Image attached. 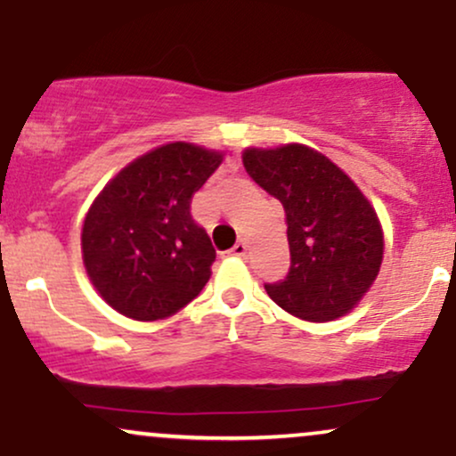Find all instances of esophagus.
<instances>
[{
  "label": "esophagus",
  "mask_w": 456,
  "mask_h": 456,
  "mask_svg": "<svg viewBox=\"0 0 456 456\" xmlns=\"http://www.w3.org/2000/svg\"><path fill=\"white\" fill-rule=\"evenodd\" d=\"M246 250H248V246H246V242H238L232 250H229V253H232L233 257H244Z\"/></svg>",
  "instance_id": "34e87169"
}]
</instances>
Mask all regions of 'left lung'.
Segmentation results:
<instances>
[{"mask_svg":"<svg viewBox=\"0 0 456 456\" xmlns=\"http://www.w3.org/2000/svg\"><path fill=\"white\" fill-rule=\"evenodd\" d=\"M246 174L279 199L287 216L291 268L265 285L282 311L326 323L347 315L378 279L384 229L378 212L341 167L302 143L246 148Z\"/></svg>","mask_w":456,"mask_h":456,"instance_id":"8db88e82","label":"left lung"}]
</instances>
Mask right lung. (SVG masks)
<instances>
[{
	"instance_id": "1",
	"label": "right lung",
	"mask_w": 456,
	"mask_h": 456,
	"mask_svg": "<svg viewBox=\"0 0 456 456\" xmlns=\"http://www.w3.org/2000/svg\"><path fill=\"white\" fill-rule=\"evenodd\" d=\"M224 151L174 141L128 162L94 199L81 255L94 289L137 322L175 315L212 276L216 250L191 216Z\"/></svg>"
}]
</instances>
